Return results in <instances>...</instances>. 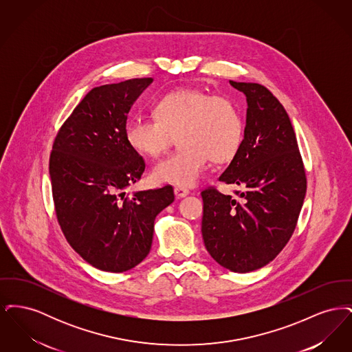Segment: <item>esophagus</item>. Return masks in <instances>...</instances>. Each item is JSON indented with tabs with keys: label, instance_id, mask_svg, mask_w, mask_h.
Returning <instances> with one entry per match:
<instances>
[{
	"label": "esophagus",
	"instance_id": "esophagus-1",
	"mask_svg": "<svg viewBox=\"0 0 352 352\" xmlns=\"http://www.w3.org/2000/svg\"><path fill=\"white\" fill-rule=\"evenodd\" d=\"M174 194H175L177 198H184V197H187L190 194V191L187 188H184V187H175L174 188Z\"/></svg>",
	"mask_w": 352,
	"mask_h": 352
}]
</instances>
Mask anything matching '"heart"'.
<instances>
[{"instance_id":"heart-1","label":"heart","mask_w":352,"mask_h":352,"mask_svg":"<svg viewBox=\"0 0 352 352\" xmlns=\"http://www.w3.org/2000/svg\"><path fill=\"white\" fill-rule=\"evenodd\" d=\"M154 112L157 118H131L125 137L133 151L151 158L168 151L175 135L179 137L181 149L151 170L155 184L192 187L201 181L210 158L230 161L241 145V116L227 96L179 88L157 101Z\"/></svg>"}]
</instances>
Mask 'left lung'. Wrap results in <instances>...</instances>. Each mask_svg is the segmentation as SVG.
Listing matches in <instances>:
<instances>
[{"label":"left lung","mask_w":352,"mask_h":352,"mask_svg":"<svg viewBox=\"0 0 352 352\" xmlns=\"http://www.w3.org/2000/svg\"><path fill=\"white\" fill-rule=\"evenodd\" d=\"M245 95L244 138L220 182L243 186L239 199L201 191V236L223 268L248 273L269 264L293 234L306 194L301 154L283 104L264 85L230 80Z\"/></svg>","instance_id":"8db88e82"}]
</instances>
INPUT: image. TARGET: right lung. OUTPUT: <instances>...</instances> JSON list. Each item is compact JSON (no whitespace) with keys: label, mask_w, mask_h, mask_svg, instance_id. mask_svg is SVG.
I'll use <instances>...</instances> for the list:
<instances>
[{"label":"right lung","mask_w":352,"mask_h":352,"mask_svg":"<svg viewBox=\"0 0 352 352\" xmlns=\"http://www.w3.org/2000/svg\"><path fill=\"white\" fill-rule=\"evenodd\" d=\"M151 78L91 89L60 128L50 155L56 217L69 245L94 268L125 272L151 252L154 220L171 186L135 191L145 161L125 137L126 118Z\"/></svg>","instance_id":"right-lung-1"}]
</instances>
